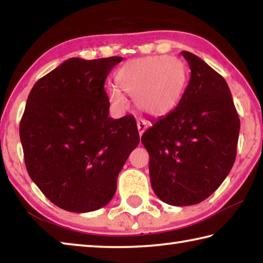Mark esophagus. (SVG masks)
I'll return each mask as SVG.
<instances>
[{
  "label": "esophagus",
  "mask_w": 263,
  "mask_h": 263,
  "mask_svg": "<svg viewBox=\"0 0 263 263\" xmlns=\"http://www.w3.org/2000/svg\"><path fill=\"white\" fill-rule=\"evenodd\" d=\"M137 127H138V131H139V136L141 137L142 133H144L146 128H147V125H146L145 121H142V119H139V121L137 122Z\"/></svg>",
  "instance_id": "1"
}]
</instances>
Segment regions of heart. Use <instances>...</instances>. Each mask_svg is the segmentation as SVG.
<instances>
[{"label": "heart", "mask_w": 263, "mask_h": 263, "mask_svg": "<svg viewBox=\"0 0 263 263\" xmlns=\"http://www.w3.org/2000/svg\"><path fill=\"white\" fill-rule=\"evenodd\" d=\"M186 79L183 62L167 55L130 60L116 74L118 87L132 97L137 109L155 117L176 108L183 96ZM109 101L118 109L125 106V99L116 87L110 88Z\"/></svg>", "instance_id": "b5f03b06"}]
</instances>
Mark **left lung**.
Returning a JSON list of instances; mask_svg holds the SVG:
<instances>
[{"mask_svg": "<svg viewBox=\"0 0 263 263\" xmlns=\"http://www.w3.org/2000/svg\"><path fill=\"white\" fill-rule=\"evenodd\" d=\"M181 54L191 70L183 96L141 137L154 193L174 206L194 205L215 193L233 166L240 130L224 78L193 53Z\"/></svg>", "mask_w": 263, "mask_h": 263, "instance_id": "8db88e82", "label": "left lung"}]
</instances>
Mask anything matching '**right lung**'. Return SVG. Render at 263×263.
<instances>
[{"label":"right lung","instance_id":"obj_1","mask_svg":"<svg viewBox=\"0 0 263 263\" xmlns=\"http://www.w3.org/2000/svg\"><path fill=\"white\" fill-rule=\"evenodd\" d=\"M122 57L70 58L31 89L20 125L29 175L57 206L90 212L114 197L139 144L133 116L109 117L104 83Z\"/></svg>","mask_w":263,"mask_h":263}]
</instances>
